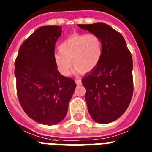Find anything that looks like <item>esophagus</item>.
Returning a JSON list of instances; mask_svg holds the SVG:
<instances>
[{"instance_id":"1","label":"esophagus","mask_w":152,"mask_h":152,"mask_svg":"<svg viewBox=\"0 0 152 152\" xmlns=\"http://www.w3.org/2000/svg\"><path fill=\"white\" fill-rule=\"evenodd\" d=\"M75 82H76V85H80L81 84V80H80V79H76Z\"/></svg>"}]
</instances>
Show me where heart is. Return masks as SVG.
<instances>
[{
  "label": "heart",
  "instance_id": "b5f03b06",
  "mask_svg": "<svg viewBox=\"0 0 152 152\" xmlns=\"http://www.w3.org/2000/svg\"><path fill=\"white\" fill-rule=\"evenodd\" d=\"M59 50L54 54V61L62 75L70 74L72 63L78 72L86 73L99 62L102 43L95 34H73L60 45Z\"/></svg>",
  "mask_w": 152,
  "mask_h": 152
}]
</instances>
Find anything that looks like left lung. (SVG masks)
Segmentation results:
<instances>
[{
	"label": "left lung",
	"mask_w": 152,
	"mask_h": 152,
	"mask_svg": "<svg viewBox=\"0 0 152 152\" xmlns=\"http://www.w3.org/2000/svg\"><path fill=\"white\" fill-rule=\"evenodd\" d=\"M98 37L102 43L100 60L82 79L86 102L92 119L112 122L129 107L133 94L132 57L122 34L104 23L78 24Z\"/></svg>",
	"instance_id": "1"
}]
</instances>
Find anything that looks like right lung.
<instances>
[{"label":"right lung","instance_id":"1","mask_svg":"<svg viewBox=\"0 0 152 152\" xmlns=\"http://www.w3.org/2000/svg\"><path fill=\"white\" fill-rule=\"evenodd\" d=\"M62 27L43 26L21 45L14 73L18 100L35 122L51 125L65 118L76 85L62 76L54 61V50Z\"/></svg>","mask_w":152,"mask_h":152}]
</instances>
